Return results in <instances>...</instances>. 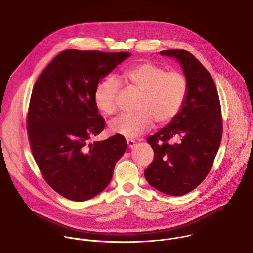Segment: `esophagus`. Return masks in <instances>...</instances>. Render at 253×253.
I'll return each mask as SVG.
<instances>
[{"label": "esophagus", "mask_w": 253, "mask_h": 253, "mask_svg": "<svg viewBox=\"0 0 253 253\" xmlns=\"http://www.w3.org/2000/svg\"><path fill=\"white\" fill-rule=\"evenodd\" d=\"M135 143H136V141L131 140V139H127V144H128L129 148H133L135 146Z\"/></svg>", "instance_id": "1"}]
</instances>
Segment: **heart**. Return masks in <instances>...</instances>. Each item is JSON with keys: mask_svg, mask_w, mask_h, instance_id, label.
Here are the masks:
<instances>
[{"mask_svg": "<svg viewBox=\"0 0 253 253\" xmlns=\"http://www.w3.org/2000/svg\"><path fill=\"white\" fill-rule=\"evenodd\" d=\"M128 85L141 91L137 109L130 114H121L113 119L110 131L126 138H135L145 133L154 124L164 125L172 121L181 110L188 92L186 76L179 71H166L153 62H143L124 71ZM120 84L114 77L102 80L94 93L98 110L105 115L115 113L116 97Z\"/></svg>", "mask_w": 253, "mask_h": 253, "instance_id": "1", "label": "heart"}]
</instances>
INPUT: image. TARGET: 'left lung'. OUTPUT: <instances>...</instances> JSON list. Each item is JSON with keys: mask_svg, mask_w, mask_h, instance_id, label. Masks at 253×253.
<instances>
[{"mask_svg": "<svg viewBox=\"0 0 253 253\" xmlns=\"http://www.w3.org/2000/svg\"><path fill=\"white\" fill-rule=\"evenodd\" d=\"M175 58L188 81L181 110L164 128L147 139L154 160L144 171L147 182L168 195L195 189L209 173L222 137V118L215 83L204 66L188 51L164 50ZM173 136L180 141L168 144Z\"/></svg>", "mask_w": 253, "mask_h": 253, "instance_id": "obj_1", "label": "left lung"}]
</instances>
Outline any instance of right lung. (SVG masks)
Here are the masks:
<instances>
[{
	"mask_svg": "<svg viewBox=\"0 0 253 253\" xmlns=\"http://www.w3.org/2000/svg\"><path fill=\"white\" fill-rule=\"evenodd\" d=\"M131 54L66 50L44 69L33 88L27 129L33 156L60 195L85 201L110 183L127 149L121 135L89 143L105 127L94 93L99 82Z\"/></svg>",
	"mask_w": 253,
	"mask_h": 253,
	"instance_id": "add662e5",
	"label": "right lung"
}]
</instances>
